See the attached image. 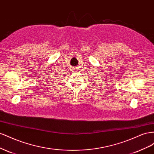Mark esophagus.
Returning a JSON list of instances; mask_svg holds the SVG:
<instances>
[{
	"instance_id": "obj_1",
	"label": "esophagus",
	"mask_w": 154,
	"mask_h": 154,
	"mask_svg": "<svg viewBox=\"0 0 154 154\" xmlns=\"http://www.w3.org/2000/svg\"><path fill=\"white\" fill-rule=\"evenodd\" d=\"M78 71V68L77 67H74L72 69V72H76Z\"/></svg>"
}]
</instances>
